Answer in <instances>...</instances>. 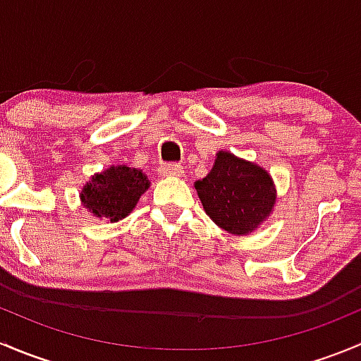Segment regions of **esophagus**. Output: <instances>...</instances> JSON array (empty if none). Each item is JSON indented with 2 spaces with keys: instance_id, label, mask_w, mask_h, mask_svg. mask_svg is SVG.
I'll use <instances>...</instances> for the list:
<instances>
[{
  "instance_id": "1",
  "label": "esophagus",
  "mask_w": 361,
  "mask_h": 361,
  "mask_svg": "<svg viewBox=\"0 0 361 361\" xmlns=\"http://www.w3.org/2000/svg\"><path fill=\"white\" fill-rule=\"evenodd\" d=\"M160 176L173 178V176H181L183 174V166L180 164H164V166L159 167Z\"/></svg>"
}]
</instances>
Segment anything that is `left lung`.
<instances>
[{
  "label": "left lung",
  "instance_id": "1",
  "mask_svg": "<svg viewBox=\"0 0 361 361\" xmlns=\"http://www.w3.org/2000/svg\"><path fill=\"white\" fill-rule=\"evenodd\" d=\"M195 190L207 216L234 235L257 231L276 204L271 174L231 152H218L209 174L195 181Z\"/></svg>",
  "mask_w": 361,
  "mask_h": 361
}]
</instances>
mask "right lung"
<instances>
[{"instance_id": "add662e5", "label": "right lung", "mask_w": 361, "mask_h": 361, "mask_svg": "<svg viewBox=\"0 0 361 361\" xmlns=\"http://www.w3.org/2000/svg\"><path fill=\"white\" fill-rule=\"evenodd\" d=\"M150 187L147 174L136 167L111 166L94 174L82 188L80 201L97 218L118 221L136 207L141 195Z\"/></svg>"}]
</instances>
